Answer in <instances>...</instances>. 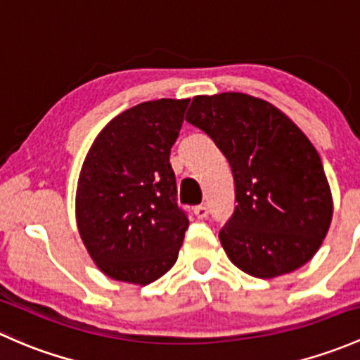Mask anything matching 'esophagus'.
<instances>
[{"label":"esophagus","instance_id":"esophagus-1","mask_svg":"<svg viewBox=\"0 0 360 360\" xmlns=\"http://www.w3.org/2000/svg\"><path fill=\"white\" fill-rule=\"evenodd\" d=\"M194 214L202 220V218L207 217V207L206 206H195L194 207Z\"/></svg>","mask_w":360,"mask_h":360}]
</instances>
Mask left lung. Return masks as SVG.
<instances>
[{
	"label": "left lung",
	"instance_id": "left-lung-1",
	"mask_svg": "<svg viewBox=\"0 0 360 360\" xmlns=\"http://www.w3.org/2000/svg\"><path fill=\"white\" fill-rule=\"evenodd\" d=\"M185 120L231 165L237 206L218 236L229 260L258 279L305 265L333 218L331 188L305 133L266 100L237 91L194 97Z\"/></svg>",
	"mask_w": 360,
	"mask_h": 360
}]
</instances>
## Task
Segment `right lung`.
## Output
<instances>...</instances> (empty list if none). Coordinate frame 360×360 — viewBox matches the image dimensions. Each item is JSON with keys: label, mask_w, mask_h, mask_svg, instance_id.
Listing matches in <instances>:
<instances>
[{"label": "right lung", "mask_w": 360, "mask_h": 360, "mask_svg": "<svg viewBox=\"0 0 360 360\" xmlns=\"http://www.w3.org/2000/svg\"><path fill=\"white\" fill-rule=\"evenodd\" d=\"M191 98L124 110L91 143L76 188V224L98 270L147 286L179 258L188 220L176 205L169 150Z\"/></svg>", "instance_id": "obj_1"}]
</instances>
